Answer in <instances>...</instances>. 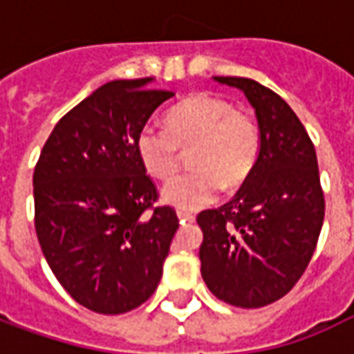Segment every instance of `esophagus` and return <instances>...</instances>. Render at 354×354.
I'll use <instances>...</instances> for the list:
<instances>
[{"label":"esophagus","mask_w":354,"mask_h":354,"mask_svg":"<svg viewBox=\"0 0 354 354\" xmlns=\"http://www.w3.org/2000/svg\"><path fill=\"white\" fill-rule=\"evenodd\" d=\"M178 218H180V222H193L195 220V216L192 212H185V210H178Z\"/></svg>","instance_id":"34e87169"}]
</instances>
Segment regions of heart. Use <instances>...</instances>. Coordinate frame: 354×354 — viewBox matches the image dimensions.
<instances>
[{"label": "heart", "mask_w": 354, "mask_h": 354, "mask_svg": "<svg viewBox=\"0 0 354 354\" xmlns=\"http://www.w3.org/2000/svg\"><path fill=\"white\" fill-rule=\"evenodd\" d=\"M193 172L162 187V199L178 208L210 205L220 189L245 184L258 165L261 129L256 117L214 94H193L167 115V131L144 127L136 151L147 174L170 180L180 169V151H189Z\"/></svg>", "instance_id": "heart-1"}]
</instances>
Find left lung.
Listing matches in <instances>:
<instances>
[{
  "instance_id": "1",
  "label": "left lung",
  "mask_w": 354,
  "mask_h": 354,
  "mask_svg": "<svg viewBox=\"0 0 354 354\" xmlns=\"http://www.w3.org/2000/svg\"><path fill=\"white\" fill-rule=\"evenodd\" d=\"M241 88L256 109V169L223 207L203 210L201 274L225 304L256 309L286 296L309 266L324 222L317 153L281 96L248 77H216Z\"/></svg>"
}]
</instances>
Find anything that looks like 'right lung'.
<instances>
[{
  "label": "right lung",
  "instance_id": "obj_1",
  "mask_svg": "<svg viewBox=\"0 0 354 354\" xmlns=\"http://www.w3.org/2000/svg\"><path fill=\"white\" fill-rule=\"evenodd\" d=\"M151 77L109 81L70 109L34 170L35 233L70 296L100 315L146 301L178 230L136 151V138L170 91Z\"/></svg>",
  "mask_w": 354,
  "mask_h": 354
}]
</instances>
